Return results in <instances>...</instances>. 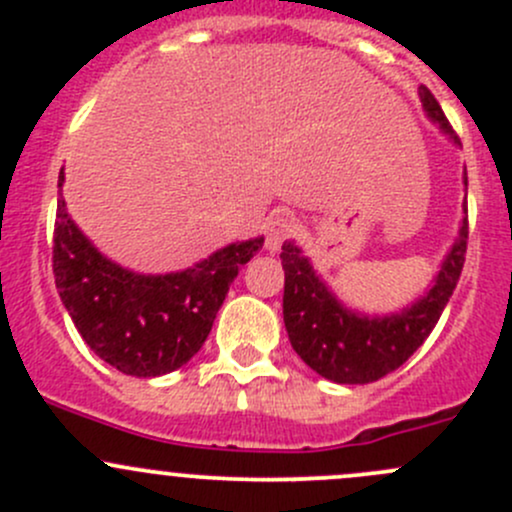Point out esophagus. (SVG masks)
I'll return each mask as SVG.
<instances>
[{
  "mask_svg": "<svg viewBox=\"0 0 512 512\" xmlns=\"http://www.w3.org/2000/svg\"><path fill=\"white\" fill-rule=\"evenodd\" d=\"M294 232V220L289 215H275V218L267 223V232H265V247L270 252H277L282 247V242L289 240Z\"/></svg>",
  "mask_w": 512,
  "mask_h": 512,
  "instance_id": "obj_1",
  "label": "esophagus"
}]
</instances>
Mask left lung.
I'll return each mask as SVG.
<instances>
[{
    "instance_id": "obj_1",
    "label": "left lung",
    "mask_w": 512,
    "mask_h": 512,
    "mask_svg": "<svg viewBox=\"0 0 512 512\" xmlns=\"http://www.w3.org/2000/svg\"><path fill=\"white\" fill-rule=\"evenodd\" d=\"M418 96L428 116L441 126L446 136L456 141L451 123L443 116L431 91L421 86ZM466 247L468 215L463 218L458 240L448 250L433 287L421 299L396 314L364 317L344 307L319 280L302 250L294 242H285L280 255L282 267H285L282 314H285L292 349L319 376L337 384H371L391 374L426 342L431 329L436 327L443 307L458 285L463 262H466Z\"/></svg>"
}]
</instances>
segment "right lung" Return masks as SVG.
Listing matches in <instances>:
<instances>
[{"label": "right lung", "mask_w": 512, "mask_h": 512, "mask_svg": "<svg viewBox=\"0 0 512 512\" xmlns=\"http://www.w3.org/2000/svg\"><path fill=\"white\" fill-rule=\"evenodd\" d=\"M262 242H232L183 272L136 275L103 257L59 200L51 262L61 302L98 359L148 379L180 369L200 352L232 280Z\"/></svg>", "instance_id": "add662e5"}]
</instances>
